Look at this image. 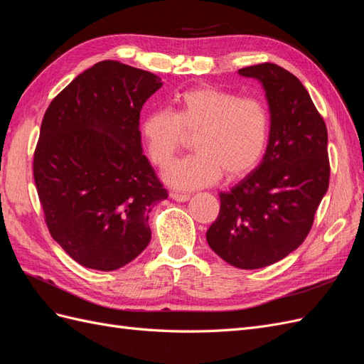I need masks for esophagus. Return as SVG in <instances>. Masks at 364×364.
Listing matches in <instances>:
<instances>
[{
    "instance_id": "esophagus-1",
    "label": "esophagus",
    "mask_w": 364,
    "mask_h": 364,
    "mask_svg": "<svg viewBox=\"0 0 364 364\" xmlns=\"http://www.w3.org/2000/svg\"><path fill=\"white\" fill-rule=\"evenodd\" d=\"M170 197L176 202H186L190 200V194H182V193H170Z\"/></svg>"
}]
</instances>
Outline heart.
<instances>
[{"label":"heart","instance_id":"heart-1","mask_svg":"<svg viewBox=\"0 0 364 364\" xmlns=\"http://www.w3.org/2000/svg\"><path fill=\"white\" fill-rule=\"evenodd\" d=\"M174 112L158 109L146 115L141 134L150 161L165 167L193 135V155L173 162L164 179L174 188L211 185L225 173L241 178L257 167L270 130L267 107L258 98L200 86L174 98Z\"/></svg>","mask_w":364,"mask_h":364}]
</instances>
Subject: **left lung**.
<instances>
[{
	"label": "left lung",
	"mask_w": 364,
	"mask_h": 364,
	"mask_svg": "<svg viewBox=\"0 0 364 364\" xmlns=\"http://www.w3.org/2000/svg\"><path fill=\"white\" fill-rule=\"evenodd\" d=\"M257 79L270 111L269 144L258 167L228 193L206 241L238 269H261L299 247L329 185L328 132L296 75L274 63L238 70Z\"/></svg>",
	"instance_id": "8db88e82"
}]
</instances>
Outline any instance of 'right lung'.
I'll list each match as a JSON object with an SVG mask.
<instances>
[{"label": "right lung", "instance_id": "obj_1", "mask_svg": "<svg viewBox=\"0 0 364 364\" xmlns=\"http://www.w3.org/2000/svg\"><path fill=\"white\" fill-rule=\"evenodd\" d=\"M162 82L103 60L54 97L33 176L51 237L83 267L117 270L151 238L149 213L168 193L142 155L139 112Z\"/></svg>", "mask_w": 364, "mask_h": 364}]
</instances>
